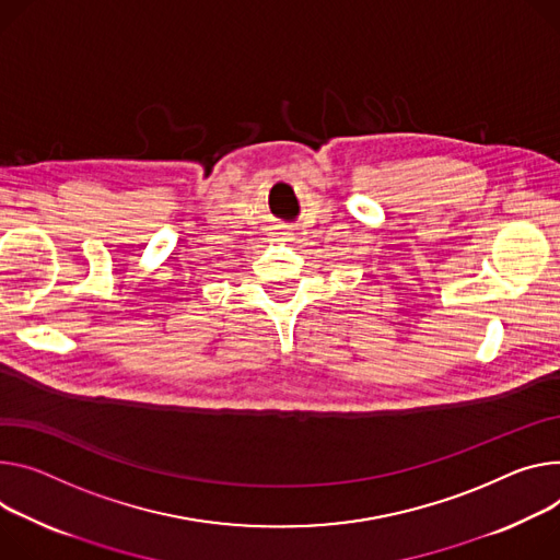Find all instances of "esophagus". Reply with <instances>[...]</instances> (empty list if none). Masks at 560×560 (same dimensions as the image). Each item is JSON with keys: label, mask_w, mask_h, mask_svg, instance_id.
Returning a JSON list of instances; mask_svg holds the SVG:
<instances>
[{"label": "esophagus", "mask_w": 560, "mask_h": 560, "mask_svg": "<svg viewBox=\"0 0 560 560\" xmlns=\"http://www.w3.org/2000/svg\"><path fill=\"white\" fill-rule=\"evenodd\" d=\"M275 238H277V241H285V238H290V232L285 230V225L275 228Z\"/></svg>", "instance_id": "1"}]
</instances>
